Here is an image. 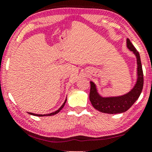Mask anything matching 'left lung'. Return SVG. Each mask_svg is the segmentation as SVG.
I'll use <instances>...</instances> for the list:
<instances>
[{
  "mask_svg": "<svg viewBox=\"0 0 152 152\" xmlns=\"http://www.w3.org/2000/svg\"><path fill=\"white\" fill-rule=\"evenodd\" d=\"M126 48L133 52L136 56L137 63L136 81L129 92L117 96H102L99 93L97 85L92 81L90 82L91 91L89 99L91 104L95 109L102 113L109 114L124 113L134 104L142 92L143 72L140 55L129 39H126Z\"/></svg>",
  "mask_w": 152,
  "mask_h": 152,
  "instance_id": "1",
  "label": "left lung"
}]
</instances>
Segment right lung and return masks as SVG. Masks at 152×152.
I'll return each instance as SVG.
<instances>
[{
	"mask_svg": "<svg viewBox=\"0 0 152 152\" xmlns=\"http://www.w3.org/2000/svg\"><path fill=\"white\" fill-rule=\"evenodd\" d=\"M66 101H67V97H66V98L65 99V101H64V102L63 104L61 105V107L59 108V109L57 110V111H55V112H53V113H48V114H36V113H31V112H28L29 114H30V115H35V116H39V117H42V116H51V115H55V114H57L59 113V112L61 111V110L63 109L64 105H65V104L66 102Z\"/></svg>",
	"mask_w": 152,
	"mask_h": 152,
	"instance_id": "1",
	"label": "right lung"
}]
</instances>
